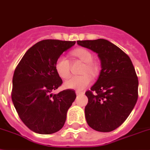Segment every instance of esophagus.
I'll return each instance as SVG.
<instances>
[{
	"label": "esophagus",
	"mask_w": 150,
	"mask_h": 150,
	"mask_svg": "<svg viewBox=\"0 0 150 150\" xmlns=\"http://www.w3.org/2000/svg\"><path fill=\"white\" fill-rule=\"evenodd\" d=\"M83 92H82V91H80V90H76V94L77 95H81V94H83Z\"/></svg>",
	"instance_id": "obj_1"
}]
</instances>
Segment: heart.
Listing matches in <instances>:
<instances>
[{
	"label": "heart",
	"instance_id": "heart-1",
	"mask_svg": "<svg viewBox=\"0 0 150 150\" xmlns=\"http://www.w3.org/2000/svg\"><path fill=\"white\" fill-rule=\"evenodd\" d=\"M74 57L83 61L84 66L81 70L80 76H74L70 77L64 83L67 89L82 90L91 83V77L88 75L94 76L98 72V67L93 60V54L90 50L85 48H77L71 52ZM55 70L61 78H67L70 75V63L66 57L61 55L57 59L55 63Z\"/></svg>",
	"mask_w": 150,
	"mask_h": 150
}]
</instances>
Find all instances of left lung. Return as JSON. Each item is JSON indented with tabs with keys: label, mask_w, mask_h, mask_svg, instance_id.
Segmentation results:
<instances>
[{
	"label": "left lung",
	"mask_w": 150,
	"mask_h": 150,
	"mask_svg": "<svg viewBox=\"0 0 150 150\" xmlns=\"http://www.w3.org/2000/svg\"><path fill=\"white\" fill-rule=\"evenodd\" d=\"M77 44L96 53L101 62L98 80L85 93L86 122L99 132L114 130L127 120L138 99L139 82L133 63L107 40H78Z\"/></svg>",
	"instance_id": "1"
}]
</instances>
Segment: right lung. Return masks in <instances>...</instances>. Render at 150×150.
Wrapping results in <instances>:
<instances>
[{
	"instance_id": "1",
	"label": "right lung",
	"mask_w": 150,
	"mask_h": 150,
	"mask_svg": "<svg viewBox=\"0 0 150 150\" xmlns=\"http://www.w3.org/2000/svg\"><path fill=\"white\" fill-rule=\"evenodd\" d=\"M76 41L44 40L30 48L13 73L11 98L20 118L34 133L51 134L64 127L76 96L73 90L51 92L62 84L56 60Z\"/></svg>"
}]
</instances>
